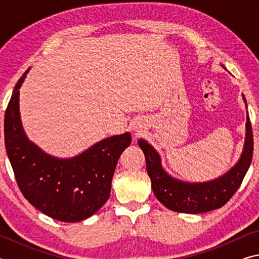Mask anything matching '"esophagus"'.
<instances>
[{
	"instance_id": "obj_1",
	"label": "esophagus",
	"mask_w": 259,
	"mask_h": 259,
	"mask_svg": "<svg viewBox=\"0 0 259 259\" xmlns=\"http://www.w3.org/2000/svg\"><path fill=\"white\" fill-rule=\"evenodd\" d=\"M134 130L136 131V133H137V135H140V134L143 133V126L140 125L139 123L138 124H135L134 125Z\"/></svg>"
}]
</instances>
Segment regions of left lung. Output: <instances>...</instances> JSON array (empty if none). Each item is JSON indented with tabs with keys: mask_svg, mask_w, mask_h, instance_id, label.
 Masks as SVG:
<instances>
[{
	"mask_svg": "<svg viewBox=\"0 0 259 259\" xmlns=\"http://www.w3.org/2000/svg\"><path fill=\"white\" fill-rule=\"evenodd\" d=\"M242 98L247 107V100L243 95ZM138 145L145 154L147 174L151 178L156 199L172 211L201 213L223 207L238 191L251 163L253 138L250 119L247 112L245 139L239 161L223 176L203 183L183 182L170 176L162 166L160 154L151 144L139 139Z\"/></svg>",
	"mask_w": 259,
	"mask_h": 259,
	"instance_id": "1",
	"label": "left lung"
}]
</instances>
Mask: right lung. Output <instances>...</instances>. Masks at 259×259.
<instances>
[{
    "mask_svg": "<svg viewBox=\"0 0 259 259\" xmlns=\"http://www.w3.org/2000/svg\"><path fill=\"white\" fill-rule=\"evenodd\" d=\"M19 78L4 116V142L17 184L28 202L57 221L76 223L98 211L109 198L114 170L131 135L100 140L69 159L49 155L26 136L19 113Z\"/></svg>",
    "mask_w": 259,
    "mask_h": 259,
    "instance_id": "add662e5",
    "label": "right lung"
}]
</instances>
